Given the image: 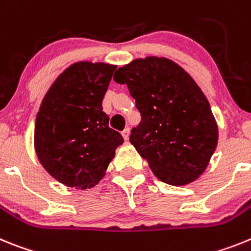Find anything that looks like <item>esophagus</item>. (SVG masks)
Masks as SVG:
<instances>
[{
  "mask_svg": "<svg viewBox=\"0 0 251 251\" xmlns=\"http://www.w3.org/2000/svg\"><path fill=\"white\" fill-rule=\"evenodd\" d=\"M121 134H123V136H124V139H125V140H128V136H130V128L126 127L125 130L121 132Z\"/></svg>",
  "mask_w": 251,
  "mask_h": 251,
  "instance_id": "esophagus-1",
  "label": "esophagus"
}]
</instances>
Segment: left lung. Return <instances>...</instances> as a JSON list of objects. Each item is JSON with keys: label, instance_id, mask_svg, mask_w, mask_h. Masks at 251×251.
<instances>
[{"label": "left lung", "instance_id": "1", "mask_svg": "<svg viewBox=\"0 0 251 251\" xmlns=\"http://www.w3.org/2000/svg\"><path fill=\"white\" fill-rule=\"evenodd\" d=\"M136 101L141 121L130 143L147 159L158 179L184 186L195 182L210 163L219 128L202 89L173 60L147 56L117 69Z\"/></svg>", "mask_w": 251, "mask_h": 251}]
</instances>
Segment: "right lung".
Wrapping results in <instances>:
<instances>
[{
	"instance_id": "1",
	"label": "right lung",
	"mask_w": 251,
	"mask_h": 251,
	"mask_svg": "<svg viewBox=\"0 0 251 251\" xmlns=\"http://www.w3.org/2000/svg\"><path fill=\"white\" fill-rule=\"evenodd\" d=\"M117 65L77 62L48 89L36 115L34 147L45 171L67 187L87 189L103 178L124 143L108 126L102 100Z\"/></svg>"
}]
</instances>
